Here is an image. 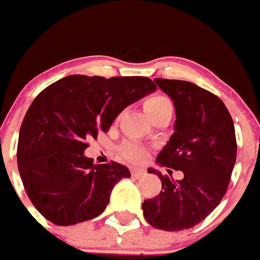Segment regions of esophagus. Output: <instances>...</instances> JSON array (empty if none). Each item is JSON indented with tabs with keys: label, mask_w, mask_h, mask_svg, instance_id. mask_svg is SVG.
I'll return each mask as SVG.
<instances>
[{
	"label": "esophagus",
	"mask_w": 260,
	"mask_h": 260,
	"mask_svg": "<svg viewBox=\"0 0 260 260\" xmlns=\"http://www.w3.org/2000/svg\"><path fill=\"white\" fill-rule=\"evenodd\" d=\"M131 174H132V177L134 178H141L145 174V172L143 169H132L131 171Z\"/></svg>",
	"instance_id": "obj_1"
}]
</instances>
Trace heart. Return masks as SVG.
Masks as SVG:
<instances>
[{"instance_id": "1", "label": "heart", "mask_w": 260, "mask_h": 260, "mask_svg": "<svg viewBox=\"0 0 260 260\" xmlns=\"http://www.w3.org/2000/svg\"><path fill=\"white\" fill-rule=\"evenodd\" d=\"M144 108H145L148 115L152 117L154 113L160 112V111L165 110V108H172V106L171 102L167 98L157 95V96H152L145 100ZM123 156L125 157L126 160L131 161V162L140 164L145 161V158L148 157V152L145 148L140 147L137 144H126L123 148Z\"/></svg>"}]
</instances>
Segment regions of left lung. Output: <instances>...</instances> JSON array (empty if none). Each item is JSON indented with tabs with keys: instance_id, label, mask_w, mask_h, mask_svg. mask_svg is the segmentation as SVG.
<instances>
[{
	"instance_id": "8db88e82",
	"label": "left lung",
	"mask_w": 260,
	"mask_h": 260,
	"mask_svg": "<svg viewBox=\"0 0 260 260\" xmlns=\"http://www.w3.org/2000/svg\"><path fill=\"white\" fill-rule=\"evenodd\" d=\"M173 100V135L161 149L156 164L181 171L182 180L162 176L160 194L144 201V217L150 226L165 231L190 229L214 210L228 190L237 160L234 123L214 93L185 80L154 79ZM171 173V169H168Z\"/></svg>"
}]
</instances>
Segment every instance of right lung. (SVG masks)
<instances>
[{
  "label": "right lung",
  "mask_w": 260,
  "mask_h": 260,
  "mask_svg": "<svg viewBox=\"0 0 260 260\" xmlns=\"http://www.w3.org/2000/svg\"><path fill=\"white\" fill-rule=\"evenodd\" d=\"M156 88L145 76L70 75L34 99L19 131L17 161L26 193L46 219L70 226L106 210L113 186L131 177L129 169L95 165L84 156L87 141Z\"/></svg>",
  "instance_id": "1"
}]
</instances>
